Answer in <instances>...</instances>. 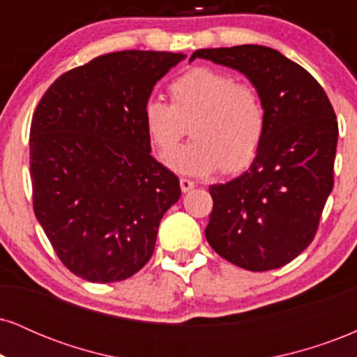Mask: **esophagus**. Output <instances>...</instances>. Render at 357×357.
I'll list each match as a JSON object with an SVG mask.
<instances>
[{"label": "esophagus", "mask_w": 357, "mask_h": 357, "mask_svg": "<svg viewBox=\"0 0 357 357\" xmlns=\"http://www.w3.org/2000/svg\"><path fill=\"white\" fill-rule=\"evenodd\" d=\"M179 186H181V191L183 192H188V191H191L192 188L196 186V184H195V181H191V179L181 178V179H179Z\"/></svg>", "instance_id": "34e87169"}]
</instances>
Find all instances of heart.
I'll list each match as a JSON object with an SVG mask.
<instances>
[{
	"mask_svg": "<svg viewBox=\"0 0 357 357\" xmlns=\"http://www.w3.org/2000/svg\"><path fill=\"white\" fill-rule=\"evenodd\" d=\"M173 104L153 97L142 119L161 155L174 150L192 122L190 145L166 159L171 169L188 176H208L223 167L243 169L255 158L265 134L264 102L250 84H238L230 73L196 67L169 85Z\"/></svg>",
	"mask_w": 357,
	"mask_h": 357,
	"instance_id": "heart-1",
	"label": "heart"
}]
</instances>
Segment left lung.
I'll use <instances>...</instances> for the list:
<instances>
[{"label":"left lung","instance_id":"1","mask_svg":"<svg viewBox=\"0 0 357 357\" xmlns=\"http://www.w3.org/2000/svg\"><path fill=\"white\" fill-rule=\"evenodd\" d=\"M195 59L243 73L267 116L248 169L210 186L208 243L225 260L252 272L284 267L314 240L333 191L339 134L333 105L305 68L273 48H203L190 61Z\"/></svg>","mask_w":357,"mask_h":357}]
</instances>
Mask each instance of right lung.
Here are the masks:
<instances>
[{"label": "right lung", "mask_w": 357, "mask_h": 357, "mask_svg": "<svg viewBox=\"0 0 357 357\" xmlns=\"http://www.w3.org/2000/svg\"><path fill=\"white\" fill-rule=\"evenodd\" d=\"M183 53L126 50L59 77L30 129L33 210L72 273L110 284L149 261L179 179L151 155L142 110Z\"/></svg>", "instance_id": "add662e5"}]
</instances>
